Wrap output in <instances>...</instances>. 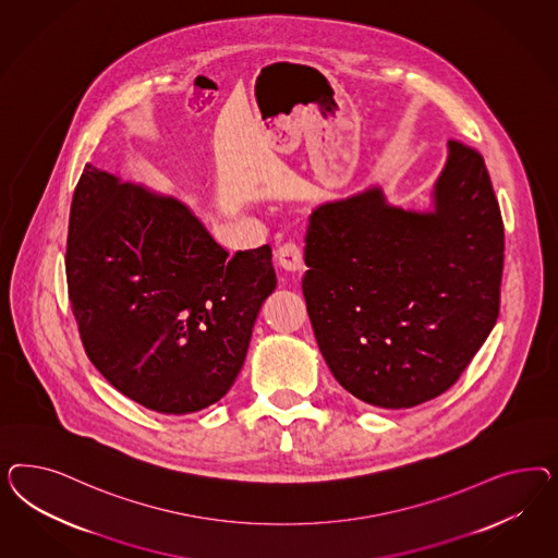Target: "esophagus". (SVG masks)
Segmentation results:
<instances>
[{
	"instance_id": "1",
	"label": "esophagus",
	"mask_w": 558,
	"mask_h": 558,
	"mask_svg": "<svg viewBox=\"0 0 558 558\" xmlns=\"http://www.w3.org/2000/svg\"><path fill=\"white\" fill-rule=\"evenodd\" d=\"M276 264L280 270L299 274L303 271V250L294 243H287L276 252Z\"/></svg>"
}]
</instances>
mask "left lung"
Wrapping results in <instances>:
<instances>
[{"mask_svg":"<svg viewBox=\"0 0 558 558\" xmlns=\"http://www.w3.org/2000/svg\"><path fill=\"white\" fill-rule=\"evenodd\" d=\"M303 294L323 357L368 405L450 389L499 317L504 220L478 153L448 141L432 208L374 184L313 210Z\"/></svg>","mask_w":558,"mask_h":558,"instance_id":"1","label":"left lung"}]
</instances>
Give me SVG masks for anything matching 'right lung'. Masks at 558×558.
I'll use <instances>...</instances> for the list:
<instances>
[{"instance_id": "add662e5", "label": "right lung", "mask_w": 558, "mask_h": 558, "mask_svg": "<svg viewBox=\"0 0 558 558\" xmlns=\"http://www.w3.org/2000/svg\"><path fill=\"white\" fill-rule=\"evenodd\" d=\"M65 271L92 364L166 415L227 395L276 288L270 245L229 259L182 201L94 166L73 192Z\"/></svg>"}]
</instances>
